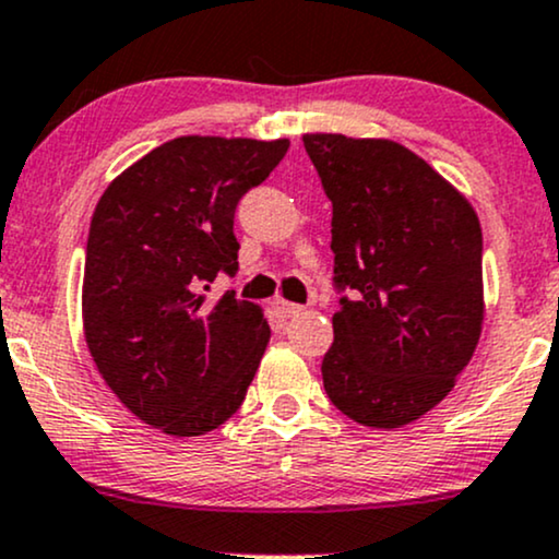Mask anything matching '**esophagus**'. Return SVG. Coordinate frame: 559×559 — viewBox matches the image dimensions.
<instances>
[{
    "instance_id": "34e87169",
    "label": "esophagus",
    "mask_w": 559,
    "mask_h": 559,
    "mask_svg": "<svg viewBox=\"0 0 559 559\" xmlns=\"http://www.w3.org/2000/svg\"><path fill=\"white\" fill-rule=\"evenodd\" d=\"M277 311L282 313V317L285 319H295V317H300V313H304V306H298V304H287V300H277Z\"/></svg>"
}]
</instances>
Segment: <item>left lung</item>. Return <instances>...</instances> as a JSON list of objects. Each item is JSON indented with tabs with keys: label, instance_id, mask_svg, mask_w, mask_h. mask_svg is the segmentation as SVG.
I'll return each mask as SVG.
<instances>
[{
	"label": "left lung",
	"instance_id": "1",
	"mask_svg": "<svg viewBox=\"0 0 559 559\" xmlns=\"http://www.w3.org/2000/svg\"><path fill=\"white\" fill-rule=\"evenodd\" d=\"M332 201L334 285L321 360L334 408L371 429L418 421L448 397L481 337V225L468 199L386 138L306 133Z\"/></svg>",
	"mask_w": 559,
	"mask_h": 559
}]
</instances>
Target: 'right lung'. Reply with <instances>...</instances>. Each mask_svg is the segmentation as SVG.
<instances>
[{
    "instance_id": "right-lung-1",
    "label": "right lung",
    "mask_w": 559,
    "mask_h": 559,
    "mask_svg": "<svg viewBox=\"0 0 559 559\" xmlns=\"http://www.w3.org/2000/svg\"><path fill=\"white\" fill-rule=\"evenodd\" d=\"M290 148L287 138L182 135L117 175L85 246L83 332L98 373L143 424L199 437L240 408L269 337L261 306L209 282L235 274L238 201Z\"/></svg>"
}]
</instances>
